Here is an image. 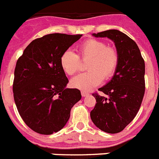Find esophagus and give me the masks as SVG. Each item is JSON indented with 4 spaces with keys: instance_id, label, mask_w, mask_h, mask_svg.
Instances as JSON below:
<instances>
[{
    "instance_id": "obj_1",
    "label": "esophagus",
    "mask_w": 159,
    "mask_h": 159,
    "mask_svg": "<svg viewBox=\"0 0 159 159\" xmlns=\"http://www.w3.org/2000/svg\"><path fill=\"white\" fill-rule=\"evenodd\" d=\"M81 95H82V97H86L88 95H89V93L85 91H81Z\"/></svg>"
}]
</instances>
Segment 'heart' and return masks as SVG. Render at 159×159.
<instances>
[{
	"label": "heart",
	"mask_w": 159,
	"mask_h": 159,
	"mask_svg": "<svg viewBox=\"0 0 159 159\" xmlns=\"http://www.w3.org/2000/svg\"><path fill=\"white\" fill-rule=\"evenodd\" d=\"M79 55L82 60H89L86 69L89 71L74 77L70 84L82 91H89L113 75L118 65V53L115 48L97 39H88L80 45ZM60 65L63 71L73 75L80 68V58L73 51H65L60 57Z\"/></svg>",
	"instance_id": "1"
}]
</instances>
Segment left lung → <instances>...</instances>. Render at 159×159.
Listing matches in <instances>:
<instances>
[{"instance_id":"left-lung-1","label":"left lung","mask_w":159,"mask_h":159,"mask_svg":"<svg viewBox=\"0 0 159 159\" xmlns=\"http://www.w3.org/2000/svg\"><path fill=\"white\" fill-rule=\"evenodd\" d=\"M93 36L113 42L118 65L111 80L98 89L107 97L93 94L97 102L90 117L98 129L116 134L131 122L140 107L145 89L144 61L135 42L122 32L110 29Z\"/></svg>"}]
</instances>
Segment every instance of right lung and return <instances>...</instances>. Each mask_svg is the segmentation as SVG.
<instances>
[{
  "mask_svg": "<svg viewBox=\"0 0 159 159\" xmlns=\"http://www.w3.org/2000/svg\"><path fill=\"white\" fill-rule=\"evenodd\" d=\"M81 34H51L31 42L18 59L13 93L18 111L30 129L52 134L64 127L70 110L81 99L80 91L69 82L60 57Z\"/></svg>",
  "mask_w": 159,
  "mask_h": 159,
  "instance_id": "obj_1",
  "label": "right lung"
}]
</instances>
